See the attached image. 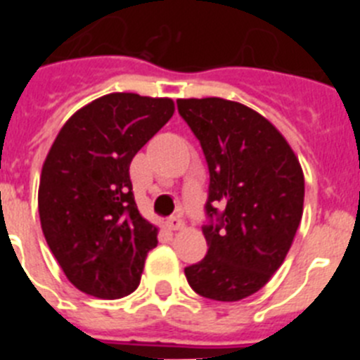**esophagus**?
<instances>
[{
    "label": "esophagus",
    "mask_w": 360,
    "mask_h": 360,
    "mask_svg": "<svg viewBox=\"0 0 360 360\" xmlns=\"http://www.w3.org/2000/svg\"><path fill=\"white\" fill-rule=\"evenodd\" d=\"M165 225H167V229L169 231H180V229H184V219L180 218V216H171L167 221H165Z\"/></svg>",
    "instance_id": "1"
}]
</instances>
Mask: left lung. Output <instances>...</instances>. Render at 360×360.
Segmentation results:
<instances>
[{
    "mask_svg": "<svg viewBox=\"0 0 360 360\" xmlns=\"http://www.w3.org/2000/svg\"><path fill=\"white\" fill-rule=\"evenodd\" d=\"M176 106L209 167V250L186 266L187 283L203 297L240 301L265 287L290 250L303 216V169L257 111L219 97L178 98Z\"/></svg>",
    "mask_w": 360,
    "mask_h": 360,
    "instance_id": "obj_1",
    "label": "left lung"
}]
</instances>
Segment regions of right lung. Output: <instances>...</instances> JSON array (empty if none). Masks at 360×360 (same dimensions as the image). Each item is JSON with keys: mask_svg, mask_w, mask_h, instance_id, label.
I'll list each match as a JSON object with an SVG mask.
<instances>
[{"mask_svg": "<svg viewBox=\"0 0 360 360\" xmlns=\"http://www.w3.org/2000/svg\"><path fill=\"white\" fill-rule=\"evenodd\" d=\"M171 98L110 94L75 111L39 182L41 229L73 287L98 299L136 290L157 227L136 209L129 164L167 120Z\"/></svg>", "mask_w": 360, "mask_h": 360, "instance_id": "right-lung-1", "label": "right lung"}]
</instances>
